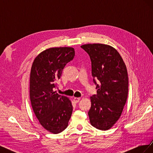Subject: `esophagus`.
<instances>
[{
	"instance_id": "esophagus-1",
	"label": "esophagus",
	"mask_w": 153,
	"mask_h": 153,
	"mask_svg": "<svg viewBox=\"0 0 153 153\" xmlns=\"http://www.w3.org/2000/svg\"><path fill=\"white\" fill-rule=\"evenodd\" d=\"M80 100V98H73V101H75V103H78V102H79Z\"/></svg>"
}]
</instances>
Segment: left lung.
<instances>
[{
	"label": "left lung",
	"instance_id": "8db88e82",
	"mask_svg": "<svg viewBox=\"0 0 153 153\" xmlns=\"http://www.w3.org/2000/svg\"><path fill=\"white\" fill-rule=\"evenodd\" d=\"M80 47L90 57L97 89V94L91 97V107L88 112L90 122L94 128L106 130L117 121L126 102L127 69L117 51L109 45L87 44Z\"/></svg>",
	"mask_w": 153,
	"mask_h": 153
}]
</instances>
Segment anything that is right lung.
Returning <instances> with one entry per match:
<instances>
[{"label":"right lung","instance_id":"add662e5","mask_svg":"<svg viewBox=\"0 0 153 153\" xmlns=\"http://www.w3.org/2000/svg\"><path fill=\"white\" fill-rule=\"evenodd\" d=\"M71 47L51 48L39 53L32 64L30 76V99L36 117L43 127L52 133L68 126L73 106L66 96L54 92L56 81L66 64L75 57Z\"/></svg>","mask_w":153,"mask_h":153}]
</instances>
